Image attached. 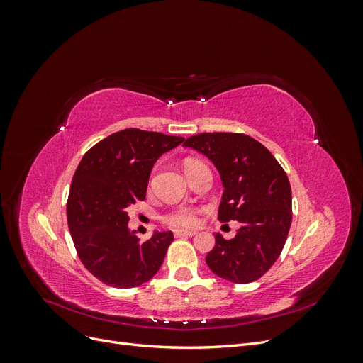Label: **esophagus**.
Returning <instances> with one entry per match:
<instances>
[{"label":"esophagus","instance_id":"1","mask_svg":"<svg viewBox=\"0 0 363 363\" xmlns=\"http://www.w3.org/2000/svg\"><path fill=\"white\" fill-rule=\"evenodd\" d=\"M194 235H196V232H189V230H175L174 232L175 238H191Z\"/></svg>","mask_w":363,"mask_h":363}]
</instances>
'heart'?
I'll return each mask as SVG.
<instances>
[{"mask_svg":"<svg viewBox=\"0 0 363 363\" xmlns=\"http://www.w3.org/2000/svg\"><path fill=\"white\" fill-rule=\"evenodd\" d=\"M196 163L195 160H186L184 162V169L191 167V164ZM162 223L167 224L168 227L172 228H191L199 225L200 223V216L199 212L195 208L191 207H179L174 208V211H169L168 213H164L162 216Z\"/></svg>","mask_w":363,"mask_h":363,"instance_id":"heart-1","label":"heart"}]
</instances>
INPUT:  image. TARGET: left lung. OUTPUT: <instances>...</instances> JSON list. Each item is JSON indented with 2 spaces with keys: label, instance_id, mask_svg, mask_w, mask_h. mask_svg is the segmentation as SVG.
Segmentation results:
<instances>
[{
  "label": "left lung",
  "instance_id": "left-lung-1",
  "mask_svg": "<svg viewBox=\"0 0 363 363\" xmlns=\"http://www.w3.org/2000/svg\"><path fill=\"white\" fill-rule=\"evenodd\" d=\"M183 145L203 152L221 174L219 221L240 224L233 239L215 235L207 267L238 284L259 280L276 263L289 235L292 192L286 172L260 142L244 133H200Z\"/></svg>",
  "mask_w": 363,
  "mask_h": 363
}]
</instances>
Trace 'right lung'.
I'll return each instance as SVG.
<instances>
[{
	"label": "right lung",
	"mask_w": 363,
	"mask_h": 363,
	"mask_svg": "<svg viewBox=\"0 0 363 363\" xmlns=\"http://www.w3.org/2000/svg\"><path fill=\"white\" fill-rule=\"evenodd\" d=\"M184 138L125 128L86 151L72 177L67 218L84 268L107 286L130 289L156 276L171 232H156L139 242L128 232V208L144 201L156 160Z\"/></svg>",
	"instance_id": "obj_1"
}]
</instances>
